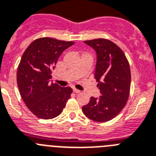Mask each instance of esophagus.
Instances as JSON below:
<instances>
[{"label": "esophagus", "mask_w": 156, "mask_h": 156, "mask_svg": "<svg viewBox=\"0 0 156 156\" xmlns=\"http://www.w3.org/2000/svg\"><path fill=\"white\" fill-rule=\"evenodd\" d=\"M73 91H74V92L75 93V94H79V93L81 92L80 90H77V89H73Z\"/></svg>", "instance_id": "obj_1"}]
</instances>
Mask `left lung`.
Instances as JSON below:
<instances>
[{
	"instance_id": "left-lung-1",
	"label": "left lung",
	"mask_w": 156,
	"mask_h": 156,
	"mask_svg": "<svg viewBox=\"0 0 156 156\" xmlns=\"http://www.w3.org/2000/svg\"><path fill=\"white\" fill-rule=\"evenodd\" d=\"M84 43L96 51L94 77L101 95L91 97L82 112L90 120L105 122L118 115L129 99L130 66L124 52L110 40L97 39Z\"/></svg>"
}]
</instances>
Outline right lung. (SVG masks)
Returning <instances> with one entry per match:
<instances>
[{
  "label": "right lung",
  "mask_w": 156,
  "mask_h": 156,
  "mask_svg": "<svg viewBox=\"0 0 156 156\" xmlns=\"http://www.w3.org/2000/svg\"><path fill=\"white\" fill-rule=\"evenodd\" d=\"M74 42L52 38L34 40L25 50L17 70V85L23 102L34 115L55 118L63 110L72 89L51 82V71L63 51Z\"/></svg>",
  "instance_id": "add662e5"
}]
</instances>
